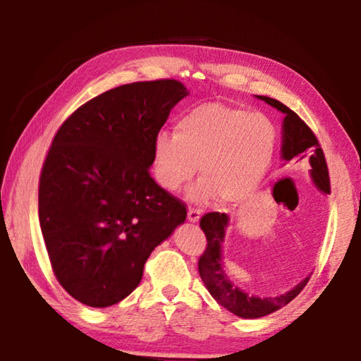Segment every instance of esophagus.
I'll return each mask as SVG.
<instances>
[{"mask_svg": "<svg viewBox=\"0 0 361 361\" xmlns=\"http://www.w3.org/2000/svg\"><path fill=\"white\" fill-rule=\"evenodd\" d=\"M199 218H200V210L191 209V207H189V209H188V219H189V221L197 223Z\"/></svg>", "mask_w": 361, "mask_h": 361, "instance_id": "1", "label": "esophagus"}]
</instances>
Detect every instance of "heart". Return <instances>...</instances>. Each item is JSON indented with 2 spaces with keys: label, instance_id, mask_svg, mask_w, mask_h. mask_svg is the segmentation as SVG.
Masks as SVG:
<instances>
[{
  "label": "heart",
  "instance_id": "1",
  "mask_svg": "<svg viewBox=\"0 0 361 361\" xmlns=\"http://www.w3.org/2000/svg\"><path fill=\"white\" fill-rule=\"evenodd\" d=\"M276 149V127L266 114L223 103H204L176 121L175 133H157L152 143L156 180L178 191L204 176L189 191L194 202L218 195L239 202L252 194L269 169Z\"/></svg>",
  "mask_w": 361,
  "mask_h": 361
}]
</instances>
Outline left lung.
<instances>
[{"mask_svg":"<svg viewBox=\"0 0 361 361\" xmlns=\"http://www.w3.org/2000/svg\"><path fill=\"white\" fill-rule=\"evenodd\" d=\"M259 100H264L267 105L277 108L279 111L285 114L282 126V159L290 164H304L310 169V176L315 186L322 192L329 194V173L326 159L323 149L317 140L315 133L310 127L285 106L282 102L269 97L256 95ZM229 216L226 213L210 212L200 218V228L207 237V248L204 255L199 258V274L202 282L205 283L210 295L237 317L242 319H259V317L269 315L276 310L282 309L283 305L293 301L302 288L309 282V277L298 283L295 288L286 291L285 295L272 296V298H259L255 295H248L229 279L224 271L221 245L224 240V232L228 228Z\"/></svg>","mask_w":361,"mask_h":361,"instance_id":"left-lung-1","label":"left lung"}]
</instances>
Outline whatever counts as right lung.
Segmentation results:
<instances>
[{"label":"right lung","instance_id":"add662e5","mask_svg":"<svg viewBox=\"0 0 361 361\" xmlns=\"http://www.w3.org/2000/svg\"><path fill=\"white\" fill-rule=\"evenodd\" d=\"M176 79L124 84L66 119L39 176V224L70 296L108 307L137 288L152 250L185 223L186 205L152 180V143L176 103Z\"/></svg>","mask_w":361,"mask_h":361}]
</instances>
